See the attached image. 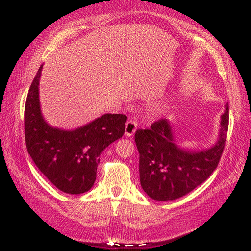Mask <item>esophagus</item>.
I'll use <instances>...</instances> for the list:
<instances>
[{"instance_id":"1","label":"esophagus","mask_w":251,"mask_h":251,"mask_svg":"<svg viewBox=\"0 0 251 251\" xmlns=\"http://www.w3.org/2000/svg\"><path fill=\"white\" fill-rule=\"evenodd\" d=\"M136 129H137V122H136L135 120L127 121L126 127H125V134L128 136V137L134 135Z\"/></svg>"}]
</instances>
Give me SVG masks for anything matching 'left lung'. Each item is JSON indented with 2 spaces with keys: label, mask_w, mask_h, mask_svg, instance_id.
<instances>
[{
  "label": "left lung",
  "mask_w": 251,
  "mask_h": 251,
  "mask_svg": "<svg viewBox=\"0 0 251 251\" xmlns=\"http://www.w3.org/2000/svg\"><path fill=\"white\" fill-rule=\"evenodd\" d=\"M229 107L222 116V128L216 145L207 151H189L174 143L167 120H159L151 128L137 129L136 146L139 152V180L151 198L159 201L185 196L202 184L218 166L226 144Z\"/></svg>",
  "instance_id": "obj_1"
}]
</instances>
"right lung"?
Listing matches in <instances>:
<instances>
[{
	"mask_svg": "<svg viewBox=\"0 0 251 251\" xmlns=\"http://www.w3.org/2000/svg\"><path fill=\"white\" fill-rule=\"evenodd\" d=\"M42 67L29 87L24 109L28 155L56 188L66 194H83L94 185L101 151L124 135L127 116L105 114L75 130L53 128L41 114L39 83Z\"/></svg>",
	"mask_w": 251,
	"mask_h": 251,
	"instance_id": "obj_1",
	"label": "right lung"
}]
</instances>
